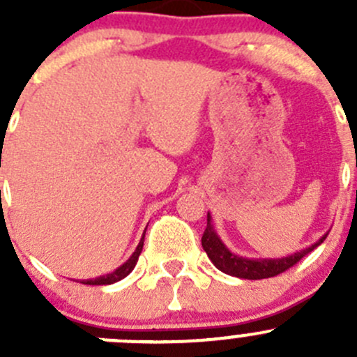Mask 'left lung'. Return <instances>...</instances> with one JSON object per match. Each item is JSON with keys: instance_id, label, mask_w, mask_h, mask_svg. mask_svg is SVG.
<instances>
[{"instance_id": "8db88e82", "label": "left lung", "mask_w": 357, "mask_h": 357, "mask_svg": "<svg viewBox=\"0 0 357 357\" xmlns=\"http://www.w3.org/2000/svg\"><path fill=\"white\" fill-rule=\"evenodd\" d=\"M328 233L321 236L316 243L311 247L302 248V250L294 252V254L287 255V257L278 259H254V257H243V255H236L229 250L228 247L222 243L219 238L218 231L214 229L212 225V215L207 214V228H205L204 236H202V247L207 252L208 259L212 264L219 269V271L226 273L229 276H236V278L243 280H262V278H271V276L280 275V273L287 271L294 264H297L302 257L314 250L316 247L321 245L323 240L326 238Z\"/></svg>"}]
</instances>
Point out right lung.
<instances>
[{
    "instance_id": "obj_1",
    "label": "right lung",
    "mask_w": 357,
    "mask_h": 357,
    "mask_svg": "<svg viewBox=\"0 0 357 357\" xmlns=\"http://www.w3.org/2000/svg\"><path fill=\"white\" fill-rule=\"evenodd\" d=\"M143 242H145V233H143V236H142V240H139L136 250L132 252V255L128 259V261L124 262V264L119 266L115 271L109 273V275L98 276V278H93V280H81V283H84V285H112V283L121 282L122 278H126V276H128L129 273L135 269L136 262H138L139 254H142V250H143Z\"/></svg>"
}]
</instances>
